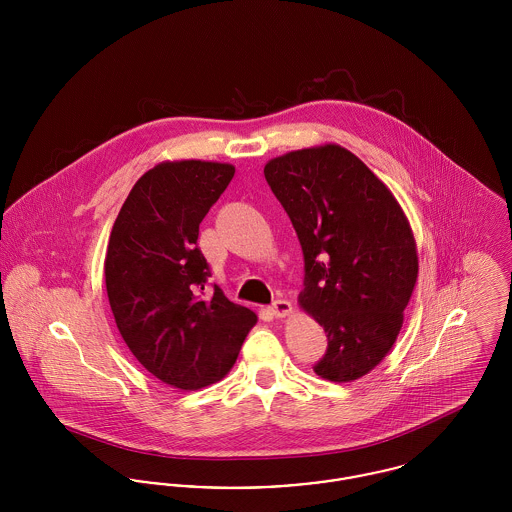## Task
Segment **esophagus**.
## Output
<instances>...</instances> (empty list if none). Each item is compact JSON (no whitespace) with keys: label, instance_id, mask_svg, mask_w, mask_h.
<instances>
[{"label":"esophagus","instance_id":"34e87169","mask_svg":"<svg viewBox=\"0 0 512 512\" xmlns=\"http://www.w3.org/2000/svg\"><path fill=\"white\" fill-rule=\"evenodd\" d=\"M271 312L275 317H286V315L292 314V304L288 300H275L273 306H271Z\"/></svg>","mask_w":512,"mask_h":512}]
</instances>
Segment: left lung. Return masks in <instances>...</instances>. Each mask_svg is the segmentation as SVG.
I'll return each mask as SVG.
<instances>
[{"mask_svg":"<svg viewBox=\"0 0 512 512\" xmlns=\"http://www.w3.org/2000/svg\"><path fill=\"white\" fill-rule=\"evenodd\" d=\"M304 253L300 308L327 333L314 372L353 382L392 351L419 259L392 191L349 150L325 144L265 165Z\"/></svg>","mask_w":512,"mask_h":512,"instance_id":"obj_1","label":"left lung"}]
</instances>
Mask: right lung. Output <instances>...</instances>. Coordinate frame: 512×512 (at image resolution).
Returning <instances> with one entry per match:
<instances>
[{
	"label": "right lung",
	"instance_id": "1",
	"mask_svg": "<svg viewBox=\"0 0 512 512\" xmlns=\"http://www.w3.org/2000/svg\"><path fill=\"white\" fill-rule=\"evenodd\" d=\"M236 167L163 161L146 171L118 212L105 257V284L118 331L138 362L179 390L222 380L257 323L224 292H202L210 276L198 226Z\"/></svg>",
	"mask_w": 512,
	"mask_h": 512
}]
</instances>
